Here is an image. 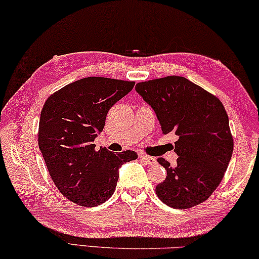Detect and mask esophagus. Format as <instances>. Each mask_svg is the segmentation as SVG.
<instances>
[{
    "label": "esophagus",
    "mask_w": 259,
    "mask_h": 259,
    "mask_svg": "<svg viewBox=\"0 0 259 259\" xmlns=\"http://www.w3.org/2000/svg\"><path fill=\"white\" fill-rule=\"evenodd\" d=\"M139 158H141V160H142L143 162H145L146 165H149V166L154 165V163L157 162V160H155V158L150 157V155H146V154H139Z\"/></svg>",
    "instance_id": "34e87169"
}]
</instances>
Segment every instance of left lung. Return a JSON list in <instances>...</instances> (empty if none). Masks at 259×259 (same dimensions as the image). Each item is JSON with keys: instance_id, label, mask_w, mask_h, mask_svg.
I'll return each mask as SVG.
<instances>
[{"instance_id": "8db88e82", "label": "left lung", "mask_w": 259, "mask_h": 259, "mask_svg": "<svg viewBox=\"0 0 259 259\" xmlns=\"http://www.w3.org/2000/svg\"><path fill=\"white\" fill-rule=\"evenodd\" d=\"M136 91L157 114L163 134H174L176 163L163 158L165 181L155 187L161 202L190 208L210 197L223 180L233 154V136L223 102L180 76L136 84Z\"/></svg>"}]
</instances>
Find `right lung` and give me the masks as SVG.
Segmentation results:
<instances>
[{
  "instance_id": "obj_1",
  "label": "right lung",
  "mask_w": 259,
  "mask_h": 259,
  "mask_svg": "<svg viewBox=\"0 0 259 259\" xmlns=\"http://www.w3.org/2000/svg\"><path fill=\"white\" fill-rule=\"evenodd\" d=\"M135 81L86 77L48 97L41 110L38 144L53 182L80 206L105 203L114 194L118 168L137 159L134 151L96 150L110 107L126 96Z\"/></svg>"
}]
</instances>
